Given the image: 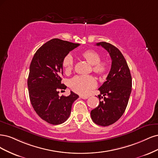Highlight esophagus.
<instances>
[{
	"mask_svg": "<svg viewBox=\"0 0 158 158\" xmlns=\"http://www.w3.org/2000/svg\"><path fill=\"white\" fill-rule=\"evenodd\" d=\"M80 98L82 99H87L89 98V96H80Z\"/></svg>",
	"mask_w": 158,
	"mask_h": 158,
	"instance_id": "1",
	"label": "esophagus"
}]
</instances>
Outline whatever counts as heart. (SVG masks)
Wrapping results in <instances>:
<instances>
[{
    "instance_id": "b5f03b06",
    "label": "heart",
    "mask_w": 158,
    "mask_h": 158,
    "mask_svg": "<svg viewBox=\"0 0 158 158\" xmlns=\"http://www.w3.org/2000/svg\"><path fill=\"white\" fill-rule=\"evenodd\" d=\"M83 58L91 65L94 73L98 75H105L108 70V65L104 61H101V56L98 52L92 49L85 50L80 53ZM62 66L66 73H70L73 69L74 61L72 56L67 54L62 60ZM69 86L74 92L81 95H86L90 90L96 86V81L91 75L77 76L69 82Z\"/></svg>"
}]
</instances>
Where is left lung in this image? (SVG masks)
<instances>
[{
	"mask_svg": "<svg viewBox=\"0 0 158 158\" xmlns=\"http://www.w3.org/2000/svg\"><path fill=\"white\" fill-rule=\"evenodd\" d=\"M96 44L108 52L111 66L106 81L98 89V98L104 100L100 101L99 105L91 111L90 115L96 124L106 127L114 123L125 112L132 90V78L129 66L118 48L106 42Z\"/></svg>",
	"mask_w": 158,
	"mask_h": 158,
	"instance_id": "1",
	"label": "left lung"
}]
</instances>
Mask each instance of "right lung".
Instances as JSON below:
<instances>
[{
  "label": "right lung",
  "instance_id": "add662e5",
  "mask_svg": "<svg viewBox=\"0 0 158 158\" xmlns=\"http://www.w3.org/2000/svg\"><path fill=\"white\" fill-rule=\"evenodd\" d=\"M80 44L53 39L35 52L29 67L27 86L30 101L34 110L44 121L59 125L69 118L73 102L79 96L71 91L68 96H59V90H65L62 83V60Z\"/></svg>",
  "mask_w": 158,
  "mask_h": 158
}]
</instances>
